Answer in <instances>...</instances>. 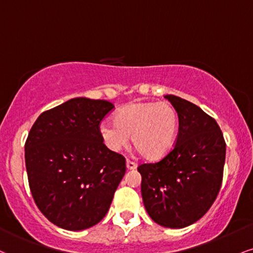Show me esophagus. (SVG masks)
Listing matches in <instances>:
<instances>
[{
    "label": "esophagus",
    "mask_w": 253,
    "mask_h": 253,
    "mask_svg": "<svg viewBox=\"0 0 253 253\" xmlns=\"http://www.w3.org/2000/svg\"><path fill=\"white\" fill-rule=\"evenodd\" d=\"M126 167H127V169H129V171H133V169H136V164L133 163V161H130V160H127Z\"/></svg>",
    "instance_id": "obj_1"
}]
</instances>
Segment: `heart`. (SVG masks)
<instances>
[{
	"instance_id": "b5f03b06",
	"label": "heart",
	"mask_w": 253,
	"mask_h": 253,
	"mask_svg": "<svg viewBox=\"0 0 253 253\" xmlns=\"http://www.w3.org/2000/svg\"><path fill=\"white\" fill-rule=\"evenodd\" d=\"M178 115L171 103L160 101H134L124 106L115 117V123L103 121L100 135L112 152H119L129 144L146 159L165 157L174 145L178 134Z\"/></svg>"
}]
</instances>
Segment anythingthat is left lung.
Here are the masks:
<instances>
[{
    "label": "left lung",
    "mask_w": 253,
    "mask_h": 253,
    "mask_svg": "<svg viewBox=\"0 0 253 253\" xmlns=\"http://www.w3.org/2000/svg\"><path fill=\"white\" fill-rule=\"evenodd\" d=\"M178 113L175 146L154 164L138 167L141 196L150 217L161 226L182 229L196 223L217 198L226 154L213 118L194 103L165 95Z\"/></svg>",
    "instance_id": "1"
}]
</instances>
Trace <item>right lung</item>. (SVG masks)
Returning <instances> with one entry per match:
<instances>
[{
  "label": "right lung",
  "mask_w": 253,
  "mask_h": 253,
  "mask_svg": "<svg viewBox=\"0 0 253 253\" xmlns=\"http://www.w3.org/2000/svg\"><path fill=\"white\" fill-rule=\"evenodd\" d=\"M114 108L74 97L45 111L30 129L24 159L40 211L61 229L81 231L102 220L126 172L125 158L103 144L99 125Z\"/></svg>",
  "instance_id": "1"
}]
</instances>
